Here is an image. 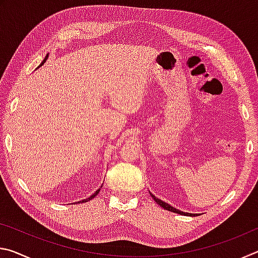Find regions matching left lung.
Returning a JSON list of instances; mask_svg holds the SVG:
<instances>
[{
	"label": "left lung",
	"instance_id": "1",
	"mask_svg": "<svg viewBox=\"0 0 258 258\" xmlns=\"http://www.w3.org/2000/svg\"><path fill=\"white\" fill-rule=\"evenodd\" d=\"M150 196L152 197V199L155 200V202L159 205L160 207H163L164 209H166V211H169V212H173V213H176V214H180V215H185V216H196L197 215V214H191V213H184V212H182V211H180V209H176V208H174L173 206H171V205L169 204H167V203H165V202H163V200H160V199H158V198H156V196H154L150 192Z\"/></svg>",
	"mask_w": 258,
	"mask_h": 258
}]
</instances>
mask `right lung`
Segmentation results:
<instances>
[{"instance_id":"1","label":"right lung","mask_w":258,"mask_h":258,"mask_svg":"<svg viewBox=\"0 0 258 258\" xmlns=\"http://www.w3.org/2000/svg\"><path fill=\"white\" fill-rule=\"evenodd\" d=\"M47 58H49V53H47L46 54V56H45V58L44 59H43V61H42V62H41V64H40V66H38V67H41V66H43V64H44V62H45V61H46V59ZM102 187V186H101ZM101 187H99V189L97 190V191H95L94 192V194L92 195V196H90V197L89 198H86V199H83V200H81V202H78V203H86V202H90V200H92L94 197H95V196H97L98 194H99V192H100V190H101Z\"/></svg>"}]
</instances>
